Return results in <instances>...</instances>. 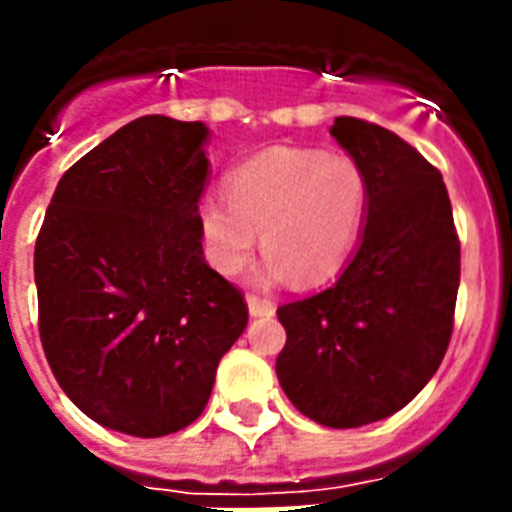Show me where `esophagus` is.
<instances>
[{
  "label": "esophagus",
  "instance_id": "esophagus-1",
  "mask_svg": "<svg viewBox=\"0 0 512 512\" xmlns=\"http://www.w3.org/2000/svg\"><path fill=\"white\" fill-rule=\"evenodd\" d=\"M247 305H249V316H273L276 311V305L268 300V297H257V295H249L247 297Z\"/></svg>",
  "mask_w": 512,
  "mask_h": 512
}]
</instances>
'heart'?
<instances>
[{
  "mask_svg": "<svg viewBox=\"0 0 512 512\" xmlns=\"http://www.w3.org/2000/svg\"><path fill=\"white\" fill-rule=\"evenodd\" d=\"M369 185L348 154L273 146L228 175V196L199 204L209 263L225 276L249 263L263 231L265 276L319 281L345 260L364 223Z\"/></svg>",
  "mask_w": 512,
  "mask_h": 512,
  "instance_id": "b5f03b06",
  "label": "heart"
}]
</instances>
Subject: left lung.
Wrapping results in <instances>:
<instances>
[{
  "instance_id": "left-lung-1",
  "label": "left lung",
  "mask_w": 512,
  "mask_h": 512,
  "mask_svg": "<svg viewBox=\"0 0 512 512\" xmlns=\"http://www.w3.org/2000/svg\"><path fill=\"white\" fill-rule=\"evenodd\" d=\"M332 138L366 175L364 231L340 279L281 305L276 374L292 404L327 428L404 409L441 366L460 287V239L444 177L380 124L337 116Z\"/></svg>"
}]
</instances>
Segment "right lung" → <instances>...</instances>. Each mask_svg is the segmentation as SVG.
Wrapping results in <instances>:
<instances>
[{
	"label": "right lung",
	"instance_id": "1",
	"mask_svg": "<svg viewBox=\"0 0 512 512\" xmlns=\"http://www.w3.org/2000/svg\"><path fill=\"white\" fill-rule=\"evenodd\" d=\"M207 124L151 114L60 177L34 249L39 337L90 420L159 438L191 425L247 303L204 263Z\"/></svg>",
	"mask_w": 512,
	"mask_h": 512
}]
</instances>
